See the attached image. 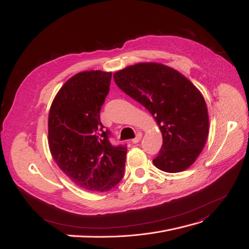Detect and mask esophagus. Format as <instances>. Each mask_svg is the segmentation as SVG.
<instances>
[{"label":"esophagus","instance_id":"esophagus-1","mask_svg":"<svg viewBox=\"0 0 249 249\" xmlns=\"http://www.w3.org/2000/svg\"><path fill=\"white\" fill-rule=\"evenodd\" d=\"M142 132H139L138 134H136L135 138L132 140V142H133V143H138V142L142 140Z\"/></svg>","mask_w":249,"mask_h":249}]
</instances>
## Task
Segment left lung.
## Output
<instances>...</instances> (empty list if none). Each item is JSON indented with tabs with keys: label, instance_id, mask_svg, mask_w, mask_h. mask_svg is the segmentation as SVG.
<instances>
[{
	"label": "left lung",
	"instance_id": "obj_1",
	"mask_svg": "<svg viewBox=\"0 0 249 249\" xmlns=\"http://www.w3.org/2000/svg\"><path fill=\"white\" fill-rule=\"evenodd\" d=\"M117 86L154 117L163 143L154 165L180 173L194 164L209 133L202 93L179 71L160 63H138L114 73Z\"/></svg>",
	"mask_w": 249,
	"mask_h": 249
}]
</instances>
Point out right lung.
Wrapping results in <instances>:
<instances>
[{"mask_svg": "<svg viewBox=\"0 0 249 249\" xmlns=\"http://www.w3.org/2000/svg\"><path fill=\"white\" fill-rule=\"evenodd\" d=\"M111 72L83 71L62 86L49 114V146L61 171L79 187L104 192L124 175L127 149L113 146L100 122Z\"/></svg>", "mask_w": 249, "mask_h": 249, "instance_id": "add662e5", "label": "right lung"}]
</instances>
